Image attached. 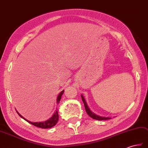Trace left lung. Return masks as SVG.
I'll list each match as a JSON object with an SVG mask.
<instances>
[{
  "mask_svg": "<svg viewBox=\"0 0 148 148\" xmlns=\"http://www.w3.org/2000/svg\"><path fill=\"white\" fill-rule=\"evenodd\" d=\"M81 97H82V101H83V103L84 104L85 111H86V112H87V113L88 116H90L91 118H92L93 119L97 120H109V119H111V118H110V117H102V116H100L99 115H97V114H94V113L92 112L89 109V108H88L87 104L86 103V102H85V100L84 99V96H82V95H81Z\"/></svg>",
  "mask_w": 148,
  "mask_h": 148,
  "instance_id": "8db88e82",
  "label": "left lung"
}]
</instances>
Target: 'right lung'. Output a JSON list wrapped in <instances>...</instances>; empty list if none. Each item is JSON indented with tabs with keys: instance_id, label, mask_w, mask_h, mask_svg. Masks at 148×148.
Segmentation results:
<instances>
[{
	"instance_id": "1",
	"label": "right lung",
	"mask_w": 148,
	"mask_h": 148,
	"mask_svg": "<svg viewBox=\"0 0 148 148\" xmlns=\"http://www.w3.org/2000/svg\"><path fill=\"white\" fill-rule=\"evenodd\" d=\"M63 92H64V90H62L61 92L60 93V94L58 95V98H57V103H60L61 96H62V95H63ZM17 113L19 114V116L21 117L22 119H23L25 120L28 121V123H31L32 125H34L35 127L42 128V129H49V128H51L52 127H54L58 123V119H59V115H58V110L56 111V112L53 114V116H52L50 119H49V120L45 121H43V122H32V121H29L27 120H26L25 118H23L21 115L20 114L18 113V112H17Z\"/></svg>"
}]
</instances>
